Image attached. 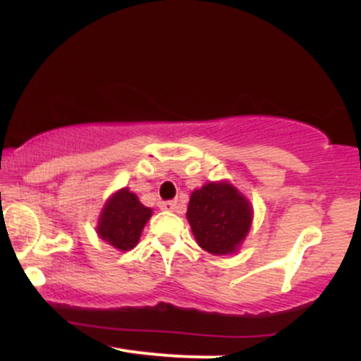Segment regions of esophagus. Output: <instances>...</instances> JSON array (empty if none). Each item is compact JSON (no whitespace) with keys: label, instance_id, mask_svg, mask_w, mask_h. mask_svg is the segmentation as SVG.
Listing matches in <instances>:
<instances>
[{"label":"esophagus","instance_id":"obj_1","mask_svg":"<svg viewBox=\"0 0 361 361\" xmlns=\"http://www.w3.org/2000/svg\"><path fill=\"white\" fill-rule=\"evenodd\" d=\"M159 207L163 210H175L176 202L175 200H163V202H159Z\"/></svg>","mask_w":361,"mask_h":361}]
</instances>
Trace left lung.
<instances>
[{
  "mask_svg": "<svg viewBox=\"0 0 361 361\" xmlns=\"http://www.w3.org/2000/svg\"><path fill=\"white\" fill-rule=\"evenodd\" d=\"M186 219L202 250L212 255H229L250 233L252 210L250 202L233 185L221 181L195 190Z\"/></svg>",
  "mask_w": 361,
  "mask_h": 361,
  "instance_id": "8db88e82",
  "label": "left lung"
}]
</instances>
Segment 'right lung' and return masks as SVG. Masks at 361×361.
<instances>
[{
	"instance_id": "1",
	"label": "right lung",
	"mask_w": 361,
	"mask_h": 361,
	"mask_svg": "<svg viewBox=\"0 0 361 361\" xmlns=\"http://www.w3.org/2000/svg\"><path fill=\"white\" fill-rule=\"evenodd\" d=\"M151 214V209L144 207L134 193L123 188L106 202L98 222V234L117 250L128 251L139 243L140 233Z\"/></svg>"
}]
</instances>
